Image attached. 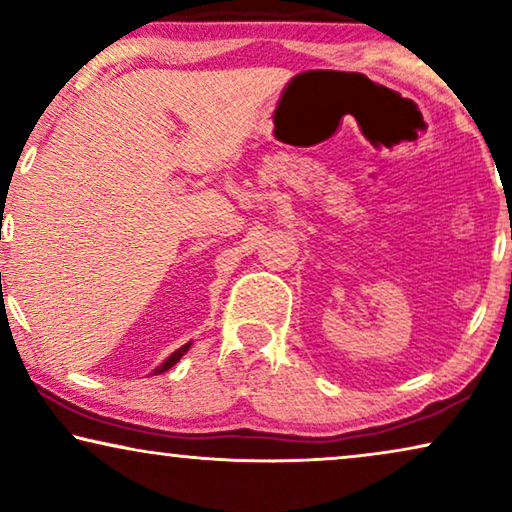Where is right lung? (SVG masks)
<instances>
[{"mask_svg":"<svg viewBox=\"0 0 512 512\" xmlns=\"http://www.w3.org/2000/svg\"><path fill=\"white\" fill-rule=\"evenodd\" d=\"M191 345H193V340H186V342H181L179 347H174L170 354H165L163 359H160L158 363H153V366L149 368V375H160V373H165V370H170L174 363H177L181 356H184L188 349H191Z\"/></svg>","mask_w":512,"mask_h":512,"instance_id":"add662e5","label":"right lung"}]
</instances>
